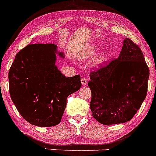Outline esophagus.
Listing matches in <instances>:
<instances>
[{
    "label": "esophagus",
    "mask_w": 156,
    "mask_h": 156,
    "mask_svg": "<svg viewBox=\"0 0 156 156\" xmlns=\"http://www.w3.org/2000/svg\"><path fill=\"white\" fill-rule=\"evenodd\" d=\"M81 83H82V85H86L87 83V80L86 78H82L81 79Z\"/></svg>",
    "instance_id": "obj_1"
}]
</instances>
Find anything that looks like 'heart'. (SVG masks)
Instances as JSON below:
<instances>
[{
	"instance_id": "heart-1",
	"label": "heart",
	"mask_w": 156,
	"mask_h": 156,
	"mask_svg": "<svg viewBox=\"0 0 156 156\" xmlns=\"http://www.w3.org/2000/svg\"><path fill=\"white\" fill-rule=\"evenodd\" d=\"M99 50V47L97 45H90L86 48L82 49L76 55V58L80 61H87V59L92 58L95 54ZM106 59V55L105 53H101L93 59V66H98L102 64Z\"/></svg>"
}]
</instances>
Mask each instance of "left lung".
Listing matches in <instances>:
<instances>
[{"label": "left lung", "instance_id": "left-lung-1", "mask_svg": "<svg viewBox=\"0 0 156 156\" xmlns=\"http://www.w3.org/2000/svg\"><path fill=\"white\" fill-rule=\"evenodd\" d=\"M116 59L90 73L92 115L105 125L130 121L141 108L147 92L148 66L142 51L125 38Z\"/></svg>", "mask_w": 156, "mask_h": 156}]
</instances>
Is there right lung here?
Returning a JSON list of instances; mask_svg holds the SVG:
<instances>
[{
    "label": "right lung",
    "instance_id": "obj_1",
    "mask_svg": "<svg viewBox=\"0 0 156 156\" xmlns=\"http://www.w3.org/2000/svg\"><path fill=\"white\" fill-rule=\"evenodd\" d=\"M57 56L65 58L55 44H29L17 54L9 71L12 101L23 118L37 127L60 123L67 97L82 85L80 75L61 73Z\"/></svg>",
    "mask_w": 156,
    "mask_h": 156
}]
</instances>
